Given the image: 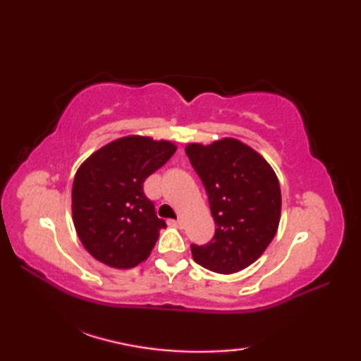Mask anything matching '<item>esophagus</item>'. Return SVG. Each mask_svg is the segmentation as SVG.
I'll list each match as a JSON object with an SVG mask.
<instances>
[{"instance_id":"34e87169","label":"esophagus","mask_w":361,"mask_h":361,"mask_svg":"<svg viewBox=\"0 0 361 361\" xmlns=\"http://www.w3.org/2000/svg\"><path fill=\"white\" fill-rule=\"evenodd\" d=\"M169 225L175 226V228H181L183 226V221L181 220H169Z\"/></svg>"}]
</instances>
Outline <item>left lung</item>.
Masks as SVG:
<instances>
[{
  "instance_id": "left-lung-1",
  "label": "left lung",
  "mask_w": 361,
  "mask_h": 361,
  "mask_svg": "<svg viewBox=\"0 0 361 361\" xmlns=\"http://www.w3.org/2000/svg\"><path fill=\"white\" fill-rule=\"evenodd\" d=\"M186 155L203 181L216 221L212 240L190 247L192 257L214 273L240 271L262 256L278 231V176L260 153L234 137L188 144Z\"/></svg>"
}]
</instances>
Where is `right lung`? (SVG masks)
<instances>
[{"label": "right lung", "mask_w": 361, "mask_h": 361, "mask_svg": "<svg viewBox=\"0 0 361 361\" xmlns=\"http://www.w3.org/2000/svg\"><path fill=\"white\" fill-rule=\"evenodd\" d=\"M176 150L171 141L130 135L90 155L73 183V221L91 256L127 270L144 262L166 221L145 197V178Z\"/></svg>", "instance_id": "right-lung-1"}]
</instances>
